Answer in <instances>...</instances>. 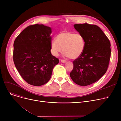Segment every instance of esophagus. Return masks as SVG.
Returning a JSON list of instances; mask_svg holds the SVG:
<instances>
[{"label": "esophagus", "instance_id": "esophagus-1", "mask_svg": "<svg viewBox=\"0 0 121 121\" xmlns=\"http://www.w3.org/2000/svg\"><path fill=\"white\" fill-rule=\"evenodd\" d=\"M61 62H62V63H66V60H62V59H61Z\"/></svg>", "mask_w": 121, "mask_h": 121}]
</instances>
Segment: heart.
Segmentation results:
<instances>
[{
    "mask_svg": "<svg viewBox=\"0 0 121 121\" xmlns=\"http://www.w3.org/2000/svg\"><path fill=\"white\" fill-rule=\"evenodd\" d=\"M84 38L80 34L73 32L63 31L50 43L51 52L58 56L63 52L64 55L71 59H77L83 53L85 48Z\"/></svg>",
    "mask_w": 121,
    "mask_h": 121,
    "instance_id": "1",
    "label": "heart"
}]
</instances>
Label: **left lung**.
Returning <instances> with one entry per match:
<instances>
[{"label":"left lung","instance_id":"1","mask_svg":"<svg viewBox=\"0 0 121 121\" xmlns=\"http://www.w3.org/2000/svg\"><path fill=\"white\" fill-rule=\"evenodd\" d=\"M74 28L84 38L85 48L78 58L73 61L69 75L75 83L86 86L99 80L105 73L111 56L108 38L96 25L75 24Z\"/></svg>","mask_w":121,"mask_h":121}]
</instances>
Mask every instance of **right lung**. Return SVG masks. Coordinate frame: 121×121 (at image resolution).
I'll return each instance as SVG.
<instances>
[{
	"label": "right lung",
	"instance_id": "right-lung-1",
	"mask_svg": "<svg viewBox=\"0 0 121 121\" xmlns=\"http://www.w3.org/2000/svg\"><path fill=\"white\" fill-rule=\"evenodd\" d=\"M52 29L43 24L29 25L14 43L13 61L22 78L28 84L40 86L49 80L59 60L51 53Z\"/></svg>",
	"mask_w": 121,
	"mask_h": 121
}]
</instances>
